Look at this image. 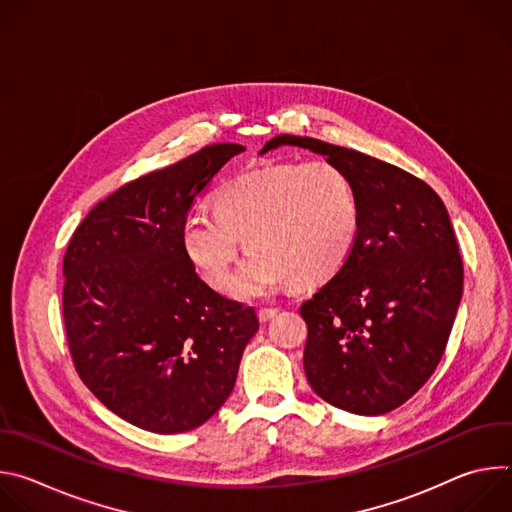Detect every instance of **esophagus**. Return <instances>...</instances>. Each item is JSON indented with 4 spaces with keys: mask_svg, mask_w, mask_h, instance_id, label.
<instances>
[{
    "mask_svg": "<svg viewBox=\"0 0 512 512\" xmlns=\"http://www.w3.org/2000/svg\"><path fill=\"white\" fill-rule=\"evenodd\" d=\"M277 312H279L277 308H261V310L257 312V316H259L261 322H269Z\"/></svg>",
    "mask_w": 512,
    "mask_h": 512,
    "instance_id": "esophagus-1",
    "label": "esophagus"
}]
</instances>
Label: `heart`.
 I'll return each instance as SVG.
<instances>
[{
	"label": "heart",
	"instance_id": "heart-1",
	"mask_svg": "<svg viewBox=\"0 0 512 512\" xmlns=\"http://www.w3.org/2000/svg\"><path fill=\"white\" fill-rule=\"evenodd\" d=\"M212 210L186 216L182 251L204 283L225 289L245 241L251 255L233 283L237 298L265 296L285 281L324 283L350 259L360 233L350 176L322 158L245 174L216 192Z\"/></svg>",
	"mask_w": 512,
	"mask_h": 512
}]
</instances>
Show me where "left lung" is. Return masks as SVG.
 <instances>
[{
	"mask_svg": "<svg viewBox=\"0 0 512 512\" xmlns=\"http://www.w3.org/2000/svg\"><path fill=\"white\" fill-rule=\"evenodd\" d=\"M279 145L338 164L360 204L350 259L300 308L308 383L348 413H389L437 369L462 300L464 265L448 210L431 186L383 160L298 135L269 139L261 154Z\"/></svg>",
	"mask_w": 512,
	"mask_h": 512,
	"instance_id": "8db88e82",
	"label": "left lung"
}]
</instances>
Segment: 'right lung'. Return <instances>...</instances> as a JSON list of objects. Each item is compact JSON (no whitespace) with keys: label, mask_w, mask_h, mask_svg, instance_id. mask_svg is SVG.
Segmentation results:
<instances>
[{"label":"right lung","mask_w":512,"mask_h":512,"mask_svg":"<svg viewBox=\"0 0 512 512\" xmlns=\"http://www.w3.org/2000/svg\"><path fill=\"white\" fill-rule=\"evenodd\" d=\"M239 143L127 182L77 227L62 261V316L75 369L115 415L190 431L231 395L255 310L210 289L182 251V225Z\"/></svg>","instance_id":"add662e5"}]
</instances>
